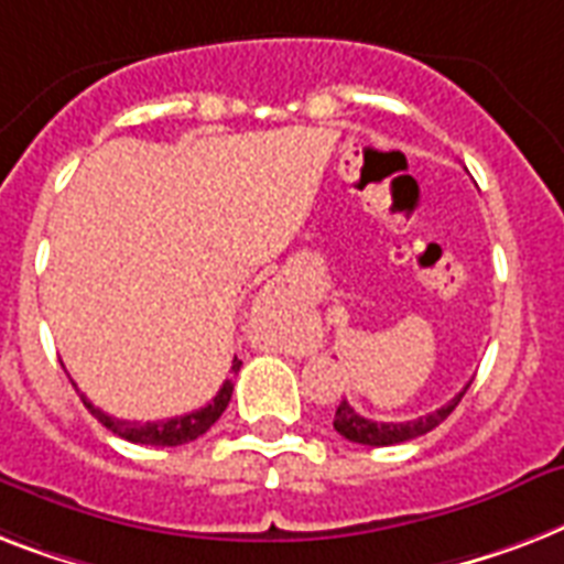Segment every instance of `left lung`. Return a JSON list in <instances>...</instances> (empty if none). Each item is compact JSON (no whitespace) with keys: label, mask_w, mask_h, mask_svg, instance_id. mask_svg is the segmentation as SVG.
Wrapping results in <instances>:
<instances>
[{"label":"left lung","mask_w":564,"mask_h":564,"mask_svg":"<svg viewBox=\"0 0 564 564\" xmlns=\"http://www.w3.org/2000/svg\"><path fill=\"white\" fill-rule=\"evenodd\" d=\"M468 384L463 387L460 393L454 395L452 402L443 404V408H436L434 413H427V416L419 419H408V422H372V419H364L352 404L340 402L337 404L335 413V431L340 436H346L349 443H360V445H372V448H384V445H399L408 443V440H416V436L427 434V431H434L440 422L452 416V410L460 404V399L466 395Z\"/></svg>","instance_id":"obj_1"}]
</instances>
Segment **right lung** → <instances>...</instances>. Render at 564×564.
Here are the masks:
<instances>
[{
  "label": "right lung",
  "instance_id": "1",
  "mask_svg": "<svg viewBox=\"0 0 564 564\" xmlns=\"http://www.w3.org/2000/svg\"><path fill=\"white\" fill-rule=\"evenodd\" d=\"M238 369H241V360H232V367H229V378L220 384L218 395L212 399L206 408L192 410L186 416H174V419H162V422H128V419H112L107 416L104 410H98L96 404L89 402L87 395H80L87 410L93 416L101 422L107 431H112L121 440H128V443L137 445H186L197 436H204L215 422L220 419V413L227 410L229 399H232V378L238 376Z\"/></svg>",
  "mask_w": 564,
  "mask_h": 564
}]
</instances>
